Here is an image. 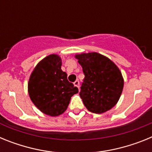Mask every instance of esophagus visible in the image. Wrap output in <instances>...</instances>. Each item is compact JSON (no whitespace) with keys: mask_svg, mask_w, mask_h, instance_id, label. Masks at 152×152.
<instances>
[{"mask_svg":"<svg viewBox=\"0 0 152 152\" xmlns=\"http://www.w3.org/2000/svg\"><path fill=\"white\" fill-rule=\"evenodd\" d=\"M74 85L75 86V87H77V88H80V83H79L78 80H75V82H74Z\"/></svg>","mask_w":152,"mask_h":152,"instance_id":"obj_1","label":"esophagus"}]
</instances>
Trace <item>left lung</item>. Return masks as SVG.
<instances>
[{
    "instance_id": "1",
    "label": "left lung",
    "mask_w": 152,
    "mask_h": 152,
    "mask_svg": "<svg viewBox=\"0 0 152 152\" xmlns=\"http://www.w3.org/2000/svg\"><path fill=\"white\" fill-rule=\"evenodd\" d=\"M84 74L80 96L88 110L103 113L119 101L124 80L120 70L110 58L97 52L75 55Z\"/></svg>"
}]
</instances>
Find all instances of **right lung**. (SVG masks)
I'll return each mask as SVG.
<instances>
[{
  "label": "right lung",
  "mask_w": 152,
  "mask_h": 152,
  "mask_svg": "<svg viewBox=\"0 0 152 152\" xmlns=\"http://www.w3.org/2000/svg\"><path fill=\"white\" fill-rule=\"evenodd\" d=\"M61 68V57L49 55L36 64L28 82V93L33 104L51 116L64 113L72 96L78 93Z\"/></svg>",
  "instance_id": "obj_1"
}]
</instances>
